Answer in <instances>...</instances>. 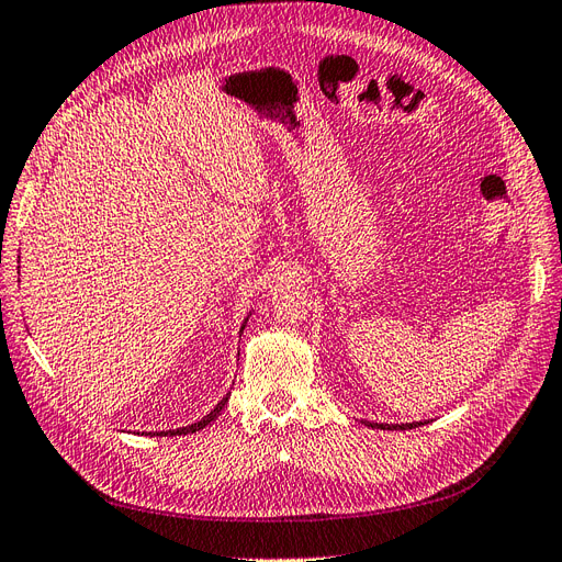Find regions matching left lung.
Listing matches in <instances>:
<instances>
[{"mask_svg":"<svg viewBox=\"0 0 562 562\" xmlns=\"http://www.w3.org/2000/svg\"><path fill=\"white\" fill-rule=\"evenodd\" d=\"M418 425H423V423H411V425H380V423H373L371 427H378V429H413Z\"/></svg>","mask_w":562,"mask_h":562,"instance_id":"8db88e82","label":"left lung"}]
</instances>
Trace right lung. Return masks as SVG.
I'll use <instances>...</instances> for the list:
<instances>
[{"label":"right lung","instance_id":"add662e5","mask_svg":"<svg viewBox=\"0 0 562 562\" xmlns=\"http://www.w3.org/2000/svg\"><path fill=\"white\" fill-rule=\"evenodd\" d=\"M245 324H247V319H245ZM245 324H243V329H245ZM243 329H240V334H243ZM226 402H228V394L224 396V400L220 402V404H216L214 406V411H210L207 415H205V418L203 420H198V423H193V425H189V427H179V429H170V431H160V434H170V437H177V434H179V437H182V434H193V431H198V429H203V427H207L214 418H216V415H220L222 413V408L226 406Z\"/></svg>","mask_w":562,"mask_h":562}]
</instances>
